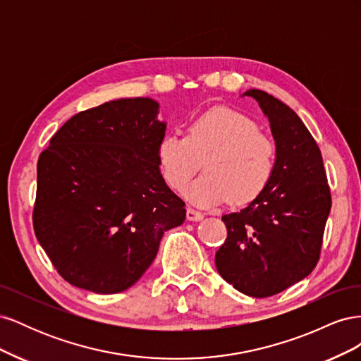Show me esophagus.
<instances>
[{
    "label": "esophagus",
    "instance_id": "34e87169",
    "mask_svg": "<svg viewBox=\"0 0 361 361\" xmlns=\"http://www.w3.org/2000/svg\"><path fill=\"white\" fill-rule=\"evenodd\" d=\"M202 218H203L202 212L195 211L194 207H188V209H187V220H190V221H200Z\"/></svg>",
    "mask_w": 361,
    "mask_h": 361
}]
</instances>
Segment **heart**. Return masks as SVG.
Wrapping results in <instances>:
<instances>
[{
	"label": "heart",
	"instance_id": "1",
	"mask_svg": "<svg viewBox=\"0 0 361 361\" xmlns=\"http://www.w3.org/2000/svg\"><path fill=\"white\" fill-rule=\"evenodd\" d=\"M187 197L200 206L253 202L269 183L276 146L256 123L228 106H214L195 116L187 135L169 133L157 147V161L167 185L180 191L202 169Z\"/></svg>",
	"mask_w": 361,
	"mask_h": 361
}]
</instances>
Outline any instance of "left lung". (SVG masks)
Returning <instances> with one entry per match:
<instances>
[{"label": "left lung", "instance_id": "1", "mask_svg": "<svg viewBox=\"0 0 361 361\" xmlns=\"http://www.w3.org/2000/svg\"><path fill=\"white\" fill-rule=\"evenodd\" d=\"M269 120L276 167L267 188L221 220L227 238L215 255L220 276L248 297L276 295L307 277L321 256L331 192L321 150L301 118L277 97L247 90Z\"/></svg>", "mask_w": 361, "mask_h": 361}]
</instances>
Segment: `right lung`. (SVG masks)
<instances>
[{
	"mask_svg": "<svg viewBox=\"0 0 361 361\" xmlns=\"http://www.w3.org/2000/svg\"><path fill=\"white\" fill-rule=\"evenodd\" d=\"M158 102L129 97L71 117L37 161L32 227L59 274L96 293L134 285L185 203L164 182Z\"/></svg>",
	"mask_w": 361,
	"mask_h": 361,
	"instance_id": "right-lung-1",
	"label": "right lung"
}]
</instances>
